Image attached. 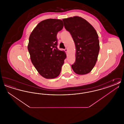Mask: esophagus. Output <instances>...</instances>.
Segmentation results:
<instances>
[{
  "label": "esophagus",
  "instance_id": "1",
  "mask_svg": "<svg viewBox=\"0 0 124 124\" xmlns=\"http://www.w3.org/2000/svg\"><path fill=\"white\" fill-rule=\"evenodd\" d=\"M65 52H67L68 51V49H67V48H65Z\"/></svg>",
  "mask_w": 124,
  "mask_h": 124
}]
</instances>
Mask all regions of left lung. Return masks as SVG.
Masks as SVG:
<instances>
[{
    "label": "left lung",
    "mask_w": 124,
    "mask_h": 124,
    "mask_svg": "<svg viewBox=\"0 0 124 124\" xmlns=\"http://www.w3.org/2000/svg\"><path fill=\"white\" fill-rule=\"evenodd\" d=\"M65 29L71 33L75 43V62L72 69L78 74L84 75L92 70L100 51L99 36L93 27L80 17L63 19Z\"/></svg>",
    "instance_id": "1"
}]
</instances>
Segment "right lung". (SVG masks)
Listing matches in <instances>:
<instances>
[{
    "instance_id": "1",
    "label": "right lung",
    "mask_w": 124,
    "mask_h": 124,
    "mask_svg": "<svg viewBox=\"0 0 124 124\" xmlns=\"http://www.w3.org/2000/svg\"><path fill=\"white\" fill-rule=\"evenodd\" d=\"M63 23L58 19H47L36 26L30 36L28 50L32 64L42 77H58L66 57L64 51L57 48L58 31Z\"/></svg>"
}]
</instances>
